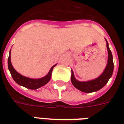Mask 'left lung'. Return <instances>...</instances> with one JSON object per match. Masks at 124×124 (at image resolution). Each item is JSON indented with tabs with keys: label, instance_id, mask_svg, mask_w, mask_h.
I'll return each instance as SVG.
<instances>
[{
	"label": "left lung",
	"instance_id": "1",
	"mask_svg": "<svg viewBox=\"0 0 124 124\" xmlns=\"http://www.w3.org/2000/svg\"><path fill=\"white\" fill-rule=\"evenodd\" d=\"M106 46L108 52V63L105 70L99 76L98 78H96L92 80L87 81V82H80L78 81L74 77V72L72 70V76H71V82L73 86L75 88L85 92V93H91L93 92H96L102 88L111 78L112 73L114 71V62H113V56L111 50H109L108 43L106 40Z\"/></svg>",
	"mask_w": 124,
	"mask_h": 124
}]
</instances>
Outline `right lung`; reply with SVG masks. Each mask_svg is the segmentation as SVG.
<instances>
[{
  "instance_id": "right-lung-1",
  "label": "right lung",
  "mask_w": 124,
  "mask_h": 124,
  "mask_svg": "<svg viewBox=\"0 0 124 124\" xmlns=\"http://www.w3.org/2000/svg\"><path fill=\"white\" fill-rule=\"evenodd\" d=\"M10 52H11V49L10 50L9 56L8 58V70H9L13 80L18 84L24 86L26 88L31 89V90H36L42 86L46 85V84L50 81V78H51L52 70L54 66H56V64L54 65L50 68L48 74L43 78H39V79H32V78H27V77H25V76L20 74L19 73H18L13 68L12 64H11V61H10Z\"/></svg>"
}]
</instances>
